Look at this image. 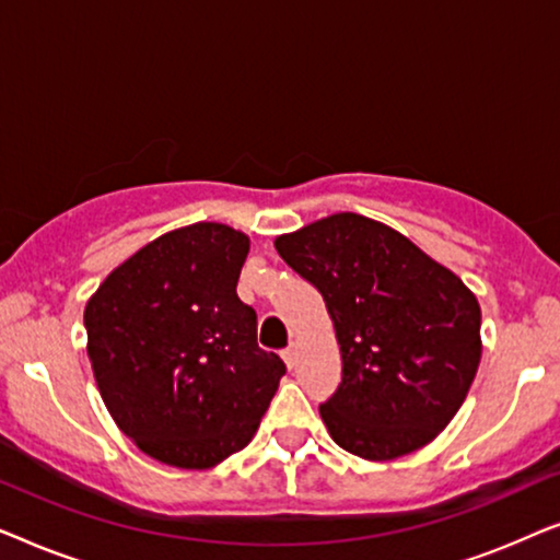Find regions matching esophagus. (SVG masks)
<instances>
[{
    "label": "esophagus",
    "mask_w": 560,
    "mask_h": 560,
    "mask_svg": "<svg viewBox=\"0 0 560 560\" xmlns=\"http://www.w3.org/2000/svg\"><path fill=\"white\" fill-rule=\"evenodd\" d=\"M282 359H285L288 370H293L295 362H298V351H295V347H288V349H282Z\"/></svg>",
    "instance_id": "obj_1"
}]
</instances>
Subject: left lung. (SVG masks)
<instances>
[{"mask_svg": "<svg viewBox=\"0 0 560 560\" xmlns=\"http://www.w3.org/2000/svg\"><path fill=\"white\" fill-rule=\"evenodd\" d=\"M275 249L334 320L341 385L320 405L331 439L366 462L431 443L477 374V295L408 236L351 211L282 234Z\"/></svg>", "mask_w": 560, "mask_h": 560, "instance_id": "8db88e82", "label": "left lung"}]
</instances>
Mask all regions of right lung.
Wrapping results in <instances>:
<instances>
[{
    "label": "right lung",
    "mask_w": 560,
    "mask_h": 560,
    "mask_svg": "<svg viewBox=\"0 0 560 560\" xmlns=\"http://www.w3.org/2000/svg\"><path fill=\"white\" fill-rule=\"evenodd\" d=\"M249 236L217 221L173 229L106 275L83 311L102 400L135 446L178 469L242 451L285 364L257 347L236 295Z\"/></svg>",
    "instance_id": "1"
}]
</instances>
